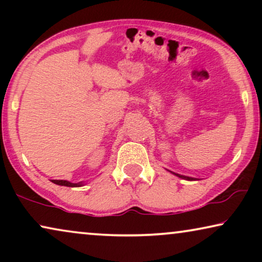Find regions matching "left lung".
Here are the masks:
<instances>
[{"mask_svg": "<svg viewBox=\"0 0 262 262\" xmlns=\"http://www.w3.org/2000/svg\"><path fill=\"white\" fill-rule=\"evenodd\" d=\"M167 170H168V171H170L171 174L177 175L178 178H180V179H184V180H188V181H194V180H196V178H192V177H186V175H181V174L174 173V171H171V170H169V169H167Z\"/></svg>", "mask_w": 262, "mask_h": 262, "instance_id": "8db88e82", "label": "left lung"}]
</instances>
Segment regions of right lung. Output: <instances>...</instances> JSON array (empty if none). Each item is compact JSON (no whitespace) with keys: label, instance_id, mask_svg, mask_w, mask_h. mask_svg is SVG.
I'll return each mask as SVG.
<instances>
[{"label":"right lung","instance_id":"1","mask_svg":"<svg viewBox=\"0 0 262 262\" xmlns=\"http://www.w3.org/2000/svg\"><path fill=\"white\" fill-rule=\"evenodd\" d=\"M53 184L59 185V186H67V187H81V186L84 185L83 181L77 182V184H74V182L67 181V180H51Z\"/></svg>","mask_w":262,"mask_h":262}]
</instances>
